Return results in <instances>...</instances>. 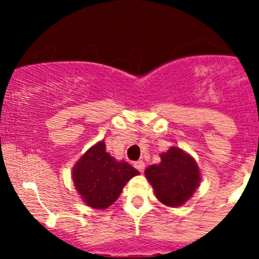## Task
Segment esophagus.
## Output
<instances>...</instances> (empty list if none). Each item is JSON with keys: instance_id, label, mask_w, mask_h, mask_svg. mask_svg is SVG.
Listing matches in <instances>:
<instances>
[{"instance_id": "obj_1", "label": "esophagus", "mask_w": 259, "mask_h": 259, "mask_svg": "<svg viewBox=\"0 0 259 259\" xmlns=\"http://www.w3.org/2000/svg\"><path fill=\"white\" fill-rule=\"evenodd\" d=\"M135 167H136L137 170L140 171V172H143V171L145 170V163H144L143 161H137L135 162Z\"/></svg>"}]
</instances>
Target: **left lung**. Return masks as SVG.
Returning a JSON list of instances; mask_svg holds the SVG:
<instances>
[{
	"label": "left lung",
	"instance_id": "8db88e82",
	"mask_svg": "<svg viewBox=\"0 0 259 259\" xmlns=\"http://www.w3.org/2000/svg\"><path fill=\"white\" fill-rule=\"evenodd\" d=\"M155 197L163 205L178 207L193 196L201 182L200 168L193 157L178 146H171L161 154V163L145 170Z\"/></svg>",
	"mask_w": 259,
	"mask_h": 259
}]
</instances>
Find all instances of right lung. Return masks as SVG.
Wrapping results in <instances>:
<instances>
[{
    "label": "right lung",
    "mask_w": 259,
    "mask_h": 259,
    "mask_svg": "<svg viewBox=\"0 0 259 259\" xmlns=\"http://www.w3.org/2000/svg\"><path fill=\"white\" fill-rule=\"evenodd\" d=\"M139 171L125 161H116L100 141L89 148L72 168V180L80 197L88 206L104 210L113 205L124 185Z\"/></svg>",
    "instance_id": "obj_1"
}]
</instances>
